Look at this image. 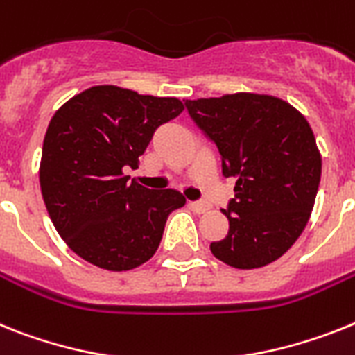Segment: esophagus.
<instances>
[{
	"instance_id": "1",
	"label": "esophagus",
	"mask_w": 355,
	"mask_h": 355,
	"mask_svg": "<svg viewBox=\"0 0 355 355\" xmlns=\"http://www.w3.org/2000/svg\"><path fill=\"white\" fill-rule=\"evenodd\" d=\"M189 207H191L195 213H205V211L211 209V205L207 202H189Z\"/></svg>"
}]
</instances>
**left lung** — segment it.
I'll list each match as a JSON object with an SVG mask.
<instances>
[{"mask_svg":"<svg viewBox=\"0 0 355 355\" xmlns=\"http://www.w3.org/2000/svg\"><path fill=\"white\" fill-rule=\"evenodd\" d=\"M189 117L222 155L223 177L236 178L222 209L227 236L211 252L234 269H258L293 247L311 218L321 155L306 119L272 95L233 94L186 101Z\"/></svg>","mask_w":355,"mask_h":355,"instance_id":"left-lung-1","label":"left lung"}]
</instances>
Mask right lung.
Instances as JSON below:
<instances>
[{
	"label": "right lung",
	"instance_id": "add662e5",
	"mask_svg": "<svg viewBox=\"0 0 355 355\" xmlns=\"http://www.w3.org/2000/svg\"><path fill=\"white\" fill-rule=\"evenodd\" d=\"M175 97L94 86L64 103L44 135L40 184L53 227L71 251L106 270H130L159 249L175 189L130 182L155 130L178 117Z\"/></svg>",
	"mask_w": 355,
	"mask_h": 355
}]
</instances>
